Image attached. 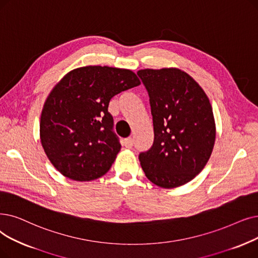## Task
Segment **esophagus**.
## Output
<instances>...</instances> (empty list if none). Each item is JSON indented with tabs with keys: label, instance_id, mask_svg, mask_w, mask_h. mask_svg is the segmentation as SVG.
I'll use <instances>...</instances> for the list:
<instances>
[{
	"label": "esophagus",
	"instance_id": "esophagus-1",
	"mask_svg": "<svg viewBox=\"0 0 258 258\" xmlns=\"http://www.w3.org/2000/svg\"><path fill=\"white\" fill-rule=\"evenodd\" d=\"M133 145H134V139H133V138L128 137V138L124 139V147H125V148L132 149Z\"/></svg>",
	"mask_w": 258,
	"mask_h": 258
}]
</instances>
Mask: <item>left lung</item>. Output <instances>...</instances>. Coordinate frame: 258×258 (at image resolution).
<instances>
[{
	"label": "left lung",
	"instance_id": "1",
	"mask_svg": "<svg viewBox=\"0 0 258 258\" xmlns=\"http://www.w3.org/2000/svg\"><path fill=\"white\" fill-rule=\"evenodd\" d=\"M150 97L154 143L139 155L142 170L154 184L173 188L194 179L208 163L216 138L210 100L185 72L138 71Z\"/></svg>",
	"mask_w": 258,
	"mask_h": 258
}]
</instances>
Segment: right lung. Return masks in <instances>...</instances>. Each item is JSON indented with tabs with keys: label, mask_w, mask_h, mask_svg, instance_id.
<instances>
[{
	"label": "right lung",
	"mask_w": 258,
	"mask_h": 258,
	"mask_svg": "<svg viewBox=\"0 0 258 258\" xmlns=\"http://www.w3.org/2000/svg\"><path fill=\"white\" fill-rule=\"evenodd\" d=\"M139 84L130 70L89 65L67 73L54 85L41 113L40 139L63 176L91 181L108 172L121 149L108 103Z\"/></svg>",
	"instance_id": "1"
}]
</instances>
